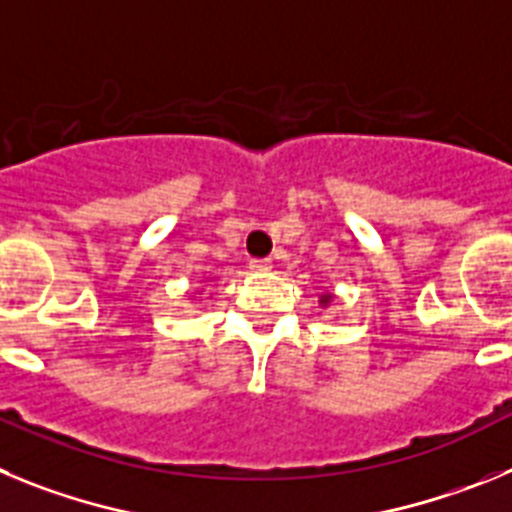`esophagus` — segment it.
Listing matches in <instances>:
<instances>
[{"instance_id": "1", "label": "esophagus", "mask_w": 512, "mask_h": 512, "mask_svg": "<svg viewBox=\"0 0 512 512\" xmlns=\"http://www.w3.org/2000/svg\"><path fill=\"white\" fill-rule=\"evenodd\" d=\"M251 271H256V274H266V271L271 269V261L269 259H251Z\"/></svg>"}]
</instances>
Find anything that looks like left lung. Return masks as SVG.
<instances>
[{
  "label": "left lung",
  "instance_id": "left-lung-1",
  "mask_svg": "<svg viewBox=\"0 0 512 512\" xmlns=\"http://www.w3.org/2000/svg\"><path fill=\"white\" fill-rule=\"evenodd\" d=\"M330 302H333V295H328V292H325V295L320 297V305H323V307H328Z\"/></svg>",
  "mask_w": 512,
  "mask_h": 512
}]
</instances>
